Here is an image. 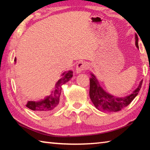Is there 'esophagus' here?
<instances>
[{
  "label": "esophagus",
  "instance_id": "34e87169",
  "mask_svg": "<svg viewBox=\"0 0 150 150\" xmlns=\"http://www.w3.org/2000/svg\"><path fill=\"white\" fill-rule=\"evenodd\" d=\"M87 69V65L85 62H79L76 67V73H80Z\"/></svg>",
  "mask_w": 150,
  "mask_h": 150
}]
</instances>
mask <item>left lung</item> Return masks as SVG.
<instances>
[{"instance_id": "obj_1", "label": "left lung", "mask_w": 150, "mask_h": 150, "mask_svg": "<svg viewBox=\"0 0 150 150\" xmlns=\"http://www.w3.org/2000/svg\"><path fill=\"white\" fill-rule=\"evenodd\" d=\"M135 38L136 45L137 48H139L138 38L137 34L135 35ZM142 82L143 80L140 81L138 88L134 90L130 95L126 96L125 97H116L104 91L98 83L95 76L91 73L89 90L91 100L95 107L101 111L107 112H118L130 104L134 98L138 95L141 88Z\"/></svg>"}]
</instances>
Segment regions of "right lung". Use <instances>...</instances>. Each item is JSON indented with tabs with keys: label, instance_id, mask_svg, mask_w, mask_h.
I'll use <instances>...</instances> for the list:
<instances>
[{
	"label": "right lung",
	"instance_id": "right-lung-1",
	"mask_svg": "<svg viewBox=\"0 0 150 150\" xmlns=\"http://www.w3.org/2000/svg\"><path fill=\"white\" fill-rule=\"evenodd\" d=\"M14 62H16V58H14ZM63 77L58 80L53 90L49 96L45 97L44 100L40 101H28L26 106L30 110H32L40 115H45L55 110L59 106V98L62 93V85L65 84L73 77V71L63 73Z\"/></svg>",
	"mask_w": 150,
	"mask_h": 150
}]
</instances>
